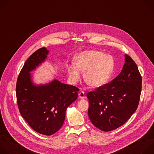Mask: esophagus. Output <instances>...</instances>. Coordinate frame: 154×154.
Instances as JSON below:
<instances>
[{
  "mask_svg": "<svg viewBox=\"0 0 154 154\" xmlns=\"http://www.w3.org/2000/svg\"><path fill=\"white\" fill-rule=\"evenodd\" d=\"M79 98L81 99H85L86 97V96H85V92L83 91H80L79 93Z\"/></svg>",
  "mask_w": 154,
  "mask_h": 154,
  "instance_id": "34e87169",
  "label": "esophagus"
}]
</instances>
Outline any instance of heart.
<instances>
[{
	"label": "heart",
	"instance_id": "b5f03b06",
	"mask_svg": "<svg viewBox=\"0 0 154 154\" xmlns=\"http://www.w3.org/2000/svg\"><path fill=\"white\" fill-rule=\"evenodd\" d=\"M75 64L68 67L69 79L73 83L80 79L85 72L84 79L90 86L96 88L104 85L111 76L115 61L112 56L97 51H85L74 59Z\"/></svg>",
	"mask_w": 154,
	"mask_h": 154
}]
</instances>
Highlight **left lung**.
Instances as JSON below:
<instances>
[{
	"instance_id": "left-lung-1",
	"label": "left lung",
	"mask_w": 154,
	"mask_h": 154,
	"mask_svg": "<svg viewBox=\"0 0 154 154\" xmlns=\"http://www.w3.org/2000/svg\"><path fill=\"white\" fill-rule=\"evenodd\" d=\"M125 61L116 78L86 94L89 118L96 127L104 131L122 125L139 104L142 77L137 64L129 55H125Z\"/></svg>"
}]
</instances>
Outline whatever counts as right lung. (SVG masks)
Here are the masks:
<instances>
[{"label": "right lung", "mask_w": 154, "mask_h": 154, "mask_svg": "<svg viewBox=\"0 0 154 154\" xmlns=\"http://www.w3.org/2000/svg\"><path fill=\"white\" fill-rule=\"evenodd\" d=\"M48 52L41 48L30 56L18 75L16 93L20 115L36 132L50 136L62 127L66 110L77 99L79 89L57 80L39 86L32 83L29 72L46 58Z\"/></svg>", "instance_id": "obj_1"}]
</instances>
